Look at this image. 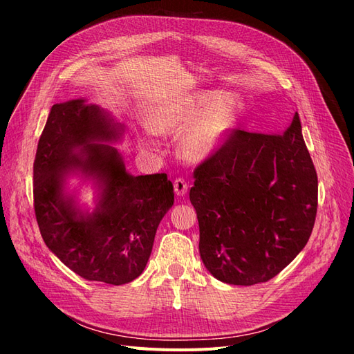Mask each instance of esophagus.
Listing matches in <instances>:
<instances>
[{
	"mask_svg": "<svg viewBox=\"0 0 354 354\" xmlns=\"http://www.w3.org/2000/svg\"><path fill=\"white\" fill-rule=\"evenodd\" d=\"M174 189H175V194H176V196H179V197L185 196L187 191H188V184H187V180L178 178V179L174 182Z\"/></svg>",
	"mask_w": 354,
	"mask_h": 354,
	"instance_id": "obj_1",
	"label": "esophagus"
}]
</instances>
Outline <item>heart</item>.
<instances>
[{"label": "heart", "mask_w": 354, "mask_h": 354, "mask_svg": "<svg viewBox=\"0 0 354 354\" xmlns=\"http://www.w3.org/2000/svg\"><path fill=\"white\" fill-rule=\"evenodd\" d=\"M244 109L236 95L219 97L216 91L180 97L156 109L148 118L150 129L138 133L142 148H154V133H182L180 148L192 160H204L219 150Z\"/></svg>", "instance_id": "b5f03b06"}]
</instances>
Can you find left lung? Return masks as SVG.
<instances>
[{"label": "left lung", "instance_id": "8db88e82", "mask_svg": "<svg viewBox=\"0 0 354 354\" xmlns=\"http://www.w3.org/2000/svg\"><path fill=\"white\" fill-rule=\"evenodd\" d=\"M194 178L200 256L216 279L266 282L309 241L317 176L297 113L282 133L234 131Z\"/></svg>", "mask_w": 354, "mask_h": 354}]
</instances>
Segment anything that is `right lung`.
Instances as JSON below:
<instances>
[{
	"label": "right lung",
	"mask_w": 354,
	"mask_h": 354,
	"mask_svg": "<svg viewBox=\"0 0 354 354\" xmlns=\"http://www.w3.org/2000/svg\"><path fill=\"white\" fill-rule=\"evenodd\" d=\"M124 127L86 98L54 104L33 162V206L44 243L79 277L110 285L138 278L175 194L166 174L131 175L111 144ZM91 183L94 209L68 187Z\"/></svg>",
	"instance_id": "add662e5"
}]
</instances>
